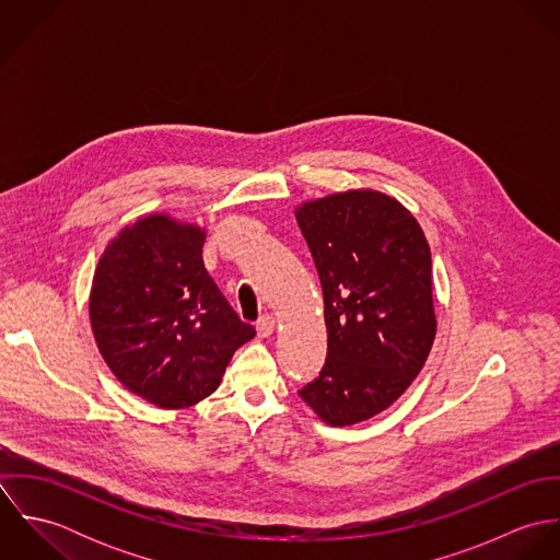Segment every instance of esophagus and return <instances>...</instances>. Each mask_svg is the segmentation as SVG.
<instances>
[{"label":"esophagus","mask_w":560,"mask_h":560,"mask_svg":"<svg viewBox=\"0 0 560 560\" xmlns=\"http://www.w3.org/2000/svg\"><path fill=\"white\" fill-rule=\"evenodd\" d=\"M273 327H276V319L271 315H262L256 320V331L260 338H269L273 334Z\"/></svg>","instance_id":"obj_1"}]
</instances>
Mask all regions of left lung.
Returning a JSON list of instances; mask_svg holds the SVG:
<instances>
[{
    "mask_svg": "<svg viewBox=\"0 0 560 560\" xmlns=\"http://www.w3.org/2000/svg\"><path fill=\"white\" fill-rule=\"evenodd\" d=\"M295 218L327 327L325 364L300 397L327 424H355L399 399L431 351V249L413 215L371 189L306 202Z\"/></svg>",
    "mask_w": 560,
    "mask_h": 560,
    "instance_id": "left-lung-1",
    "label": "left lung"
}]
</instances>
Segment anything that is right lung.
<instances>
[{"instance_id":"obj_1","label":"right lung","mask_w":560,"mask_h":560,"mask_svg":"<svg viewBox=\"0 0 560 560\" xmlns=\"http://www.w3.org/2000/svg\"><path fill=\"white\" fill-rule=\"evenodd\" d=\"M202 245L198 226L149 215L105 247L92 280L101 355L131 393L163 409L209 397L256 334L205 269Z\"/></svg>"}]
</instances>
